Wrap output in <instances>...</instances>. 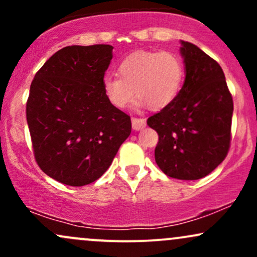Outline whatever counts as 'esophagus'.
Here are the masks:
<instances>
[{
  "label": "esophagus",
  "instance_id": "1",
  "mask_svg": "<svg viewBox=\"0 0 257 257\" xmlns=\"http://www.w3.org/2000/svg\"><path fill=\"white\" fill-rule=\"evenodd\" d=\"M132 124H133V128H134L135 131H139V129L145 128L146 119L145 118H138V117H133Z\"/></svg>",
  "mask_w": 257,
  "mask_h": 257
}]
</instances>
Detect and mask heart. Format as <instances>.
<instances>
[{"mask_svg":"<svg viewBox=\"0 0 257 257\" xmlns=\"http://www.w3.org/2000/svg\"><path fill=\"white\" fill-rule=\"evenodd\" d=\"M118 76H106L102 91L111 105L123 108L139 96L138 106L162 110L179 96L185 81L181 57L169 51H138L118 64Z\"/></svg>","mask_w":257,"mask_h":257,"instance_id":"b5f03b06","label":"heart"}]
</instances>
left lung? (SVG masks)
Here are the masks:
<instances>
[{
  "label": "left lung",
  "mask_w": 257,
  "mask_h": 257,
  "mask_svg": "<svg viewBox=\"0 0 257 257\" xmlns=\"http://www.w3.org/2000/svg\"><path fill=\"white\" fill-rule=\"evenodd\" d=\"M186 78L179 96L147 124L158 133L157 166L179 180H198L222 163L231 146L233 99L217 61L181 41Z\"/></svg>",
  "instance_id": "obj_1"
}]
</instances>
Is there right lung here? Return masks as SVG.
I'll use <instances>...</instances> for the list:
<instances>
[{
    "label": "right lung",
    "mask_w": 257,
    "mask_h": 257,
    "mask_svg": "<svg viewBox=\"0 0 257 257\" xmlns=\"http://www.w3.org/2000/svg\"><path fill=\"white\" fill-rule=\"evenodd\" d=\"M110 44L69 46L35 75L26 119L35 159L43 173L69 186L94 182L131 135V116L102 91Z\"/></svg>",
    "instance_id": "obj_1"
}]
</instances>
